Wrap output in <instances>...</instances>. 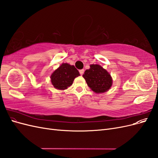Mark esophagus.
I'll return each instance as SVG.
<instances>
[{
	"instance_id": "34e87169",
	"label": "esophagus",
	"mask_w": 158,
	"mask_h": 158,
	"mask_svg": "<svg viewBox=\"0 0 158 158\" xmlns=\"http://www.w3.org/2000/svg\"><path fill=\"white\" fill-rule=\"evenodd\" d=\"M79 73H80V75H82V74H84V69H82V70H79Z\"/></svg>"
}]
</instances>
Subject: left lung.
<instances>
[{"instance_id":"8db88e82","label":"left lung","mask_w":158,"mask_h":158,"mask_svg":"<svg viewBox=\"0 0 158 158\" xmlns=\"http://www.w3.org/2000/svg\"><path fill=\"white\" fill-rule=\"evenodd\" d=\"M83 77L91 89L97 94L107 92L112 85L111 75L98 64L90 65V69L85 71Z\"/></svg>"}]
</instances>
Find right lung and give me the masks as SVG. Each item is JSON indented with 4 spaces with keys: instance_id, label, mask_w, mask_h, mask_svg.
<instances>
[{
    "instance_id": "add662e5",
    "label": "right lung",
    "mask_w": 158,
    "mask_h": 158,
    "mask_svg": "<svg viewBox=\"0 0 158 158\" xmlns=\"http://www.w3.org/2000/svg\"><path fill=\"white\" fill-rule=\"evenodd\" d=\"M80 76L78 70L73 65L63 63L51 76L52 84L58 89H65L73 84L76 77Z\"/></svg>"
}]
</instances>
